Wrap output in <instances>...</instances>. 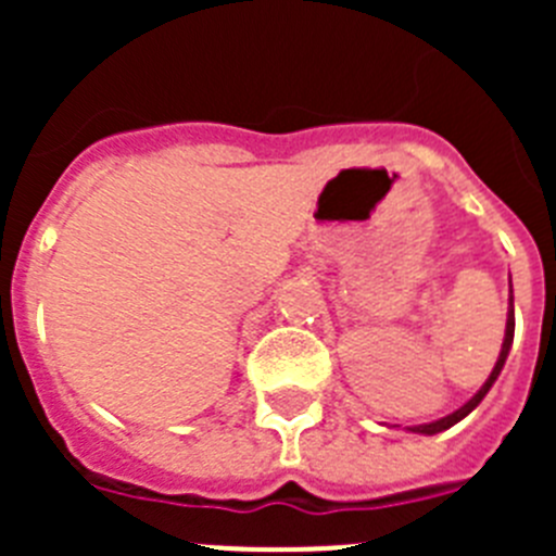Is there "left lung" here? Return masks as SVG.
Here are the masks:
<instances>
[{
	"mask_svg": "<svg viewBox=\"0 0 556 556\" xmlns=\"http://www.w3.org/2000/svg\"><path fill=\"white\" fill-rule=\"evenodd\" d=\"M513 337H515V306H513V283H509V308H507V331H504V342H501V353H498V362H495L493 372H490V378L481 384V390L476 392L473 397H470L468 404L459 406L456 412H451V415L440 417V420H434V424H424V426H409V431H415V434H440V431L451 429L454 424H459L462 417H468L470 412L476 409V406L481 404V397L488 395L490 387L495 384V378L501 376V370H504V362H507L509 356V348H513Z\"/></svg>",
	"mask_w": 556,
	"mask_h": 556,
	"instance_id": "8db88e82",
	"label": "left lung"
}]
</instances>
